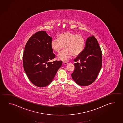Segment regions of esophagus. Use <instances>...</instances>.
Instances as JSON below:
<instances>
[{
	"label": "esophagus",
	"instance_id": "1",
	"mask_svg": "<svg viewBox=\"0 0 123 123\" xmlns=\"http://www.w3.org/2000/svg\"><path fill=\"white\" fill-rule=\"evenodd\" d=\"M63 64L64 65H67V64H68V62H63Z\"/></svg>",
	"mask_w": 123,
	"mask_h": 123
}]
</instances>
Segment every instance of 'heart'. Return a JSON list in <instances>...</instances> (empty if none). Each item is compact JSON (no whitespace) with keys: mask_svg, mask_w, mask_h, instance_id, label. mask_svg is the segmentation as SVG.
Returning <instances> with one entry per match:
<instances>
[{"mask_svg":"<svg viewBox=\"0 0 123 123\" xmlns=\"http://www.w3.org/2000/svg\"><path fill=\"white\" fill-rule=\"evenodd\" d=\"M86 41L83 36L70 31L62 33L58 38L53 39L50 46L52 50L59 53L64 48L65 50L57 56V58L63 61H69L71 57L79 56L83 51Z\"/></svg>","mask_w":123,"mask_h":123,"instance_id":"b5f03b06","label":"heart"}]
</instances>
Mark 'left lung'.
<instances>
[{
	"label": "left lung",
	"instance_id": "8db88e82",
	"mask_svg": "<svg viewBox=\"0 0 123 123\" xmlns=\"http://www.w3.org/2000/svg\"><path fill=\"white\" fill-rule=\"evenodd\" d=\"M74 61L75 69L71 74L74 81L81 86L92 83L102 67V52L94 36L87 38L83 51Z\"/></svg>",
	"mask_w": 123,
	"mask_h": 123
}]
</instances>
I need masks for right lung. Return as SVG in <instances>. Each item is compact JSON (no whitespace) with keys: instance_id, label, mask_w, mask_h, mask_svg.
<instances>
[{"instance_id":"right-lung-1","label":"right lung","mask_w":123,"mask_h":123,"mask_svg":"<svg viewBox=\"0 0 123 123\" xmlns=\"http://www.w3.org/2000/svg\"><path fill=\"white\" fill-rule=\"evenodd\" d=\"M52 37L45 31L35 33L26 43L23 55L24 70L35 86L43 87L52 82L62 64V61H49L55 58L50 46Z\"/></svg>"}]
</instances>
